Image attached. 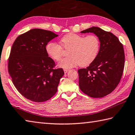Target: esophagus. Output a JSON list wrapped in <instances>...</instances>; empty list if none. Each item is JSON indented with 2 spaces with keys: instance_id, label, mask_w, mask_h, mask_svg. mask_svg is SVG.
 <instances>
[{
  "instance_id": "1",
  "label": "esophagus",
  "mask_w": 135,
  "mask_h": 135,
  "mask_svg": "<svg viewBox=\"0 0 135 135\" xmlns=\"http://www.w3.org/2000/svg\"><path fill=\"white\" fill-rule=\"evenodd\" d=\"M68 71H69V70H68V69H64V71L65 74H66V73H67Z\"/></svg>"
}]
</instances>
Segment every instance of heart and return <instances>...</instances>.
I'll return each instance as SVG.
<instances>
[{"label": "heart", "mask_w": 135, "mask_h": 135, "mask_svg": "<svg viewBox=\"0 0 135 135\" xmlns=\"http://www.w3.org/2000/svg\"><path fill=\"white\" fill-rule=\"evenodd\" d=\"M60 42L62 47L68 51L69 57L63 58L58 62L59 67L68 68L80 65L82 67L90 64L99 52L100 42L99 38L94 35H85L75 33H68L61 38ZM48 54L56 61L61 59L62 48L57 43L50 42L46 45Z\"/></svg>", "instance_id": "1"}]
</instances>
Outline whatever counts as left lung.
I'll use <instances>...</instances> for the list:
<instances>
[{
    "label": "left lung",
    "instance_id": "left-lung-1",
    "mask_svg": "<svg viewBox=\"0 0 135 135\" xmlns=\"http://www.w3.org/2000/svg\"><path fill=\"white\" fill-rule=\"evenodd\" d=\"M93 33L100 42L95 59L86 68L78 70L80 90L89 96L100 98L116 89L120 81L124 66L123 45L110 32L93 26L81 33Z\"/></svg>",
    "mask_w": 135,
    "mask_h": 135
}]
</instances>
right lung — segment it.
<instances>
[{
  "instance_id": "obj_1",
  "label": "right lung",
  "mask_w": 135,
  "mask_h": 135,
  "mask_svg": "<svg viewBox=\"0 0 135 135\" xmlns=\"http://www.w3.org/2000/svg\"><path fill=\"white\" fill-rule=\"evenodd\" d=\"M58 35L41 29H32L19 35L12 46L8 71L18 91L28 100L44 102L57 91L64 74L62 68L53 69L46 45Z\"/></svg>"
}]
</instances>
